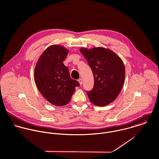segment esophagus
<instances>
[{"label":"esophagus","mask_w":159,"mask_h":159,"mask_svg":"<svg viewBox=\"0 0 159 159\" xmlns=\"http://www.w3.org/2000/svg\"><path fill=\"white\" fill-rule=\"evenodd\" d=\"M79 82L80 85H81L82 84V82H83V81H82V79H79Z\"/></svg>","instance_id":"1"}]
</instances>
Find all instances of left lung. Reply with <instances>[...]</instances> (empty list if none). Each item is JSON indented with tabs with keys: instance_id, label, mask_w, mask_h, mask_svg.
Returning a JSON list of instances; mask_svg holds the SVG:
<instances>
[{
	"instance_id": "1",
	"label": "left lung",
	"mask_w": 159,
	"mask_h": 159,
	"mask_svg": "<svg viewBox=\"0 0 159 159\" xmlns=\"http://www.w3.org/2000/svg\"><path fill=\"white\" fill-rule=\"evenodd\" d=\"M80 51L93 74V88L87 91L90 102L100 107L110 104L117 98L124 84L125 67L123 61L113 51L102 47L80 48Z\"/></svg>"
}]
</instances>
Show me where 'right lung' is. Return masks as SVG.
I'll return each instance as SVG.
<instances>
[{"mask_svg": "<svg viewBox=\"0 0 159 159\" xmlns=\"http://www.w3.org/2000/svg\"><path fill=\"white\" fill-rule=\"evenodd\" d=\"M69 51L59 45H52L40 56L34 74L36 87L50 103L64 106L70 100L78 81L70 77L69 69L64 65Z\"/></svg>", "mask_w": 159, "mask_h": 159, "instance_id": "add662e5", "label": "right lung"}]
</instances>
